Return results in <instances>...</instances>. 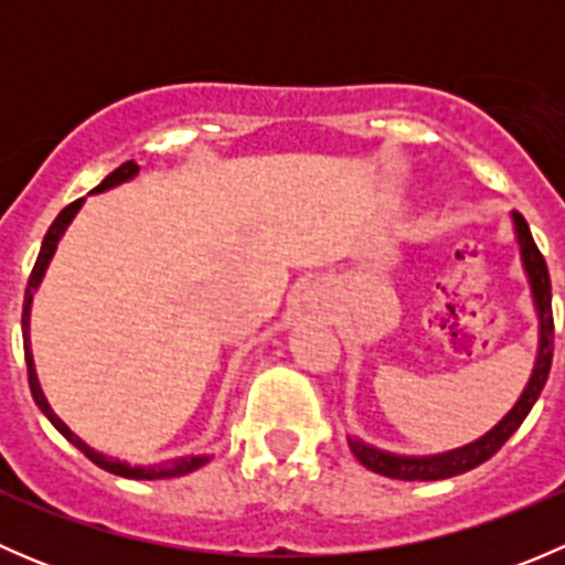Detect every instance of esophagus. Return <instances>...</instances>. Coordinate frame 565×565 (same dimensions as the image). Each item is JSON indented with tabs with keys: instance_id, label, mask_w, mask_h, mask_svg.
<instances>
[{
	"instance_id": "esophagus-1",
	"label": "esophagus",
	"mask_w": 565,
	"mask_h": 565,
	"mask_svg": "<svg viewBox=\"0 0 565 565\" xmlns=\"http://www.w3.org/2000/svg\"><path fill=\"white\" fill-rule=\"evenodd\" d=\"M315 300H317V298H315Z\"/></svg>"
}]
</instances>
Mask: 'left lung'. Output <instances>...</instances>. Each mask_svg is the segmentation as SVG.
<instances>
[{
	"label": "left lung",
	"instance_id": "obj_1",
	"mask_svg": "<svg viewBox=\"0 0 565 565\" xmlns=\"http://www.w3.org/2000/svg\"><path fill=\"white\" fill-rule=\"evenodd\" d=\"M516 230V241H520L522 262H525V270L530 278V289H533L535 311H539V355H535L533 374H530L525 391H522L520 402L511 407V413L500 420L494 429H489L487 435L478 437L470 446H461L457 451L448 454H435V457H398V454L380 451V448L366 446L358 437H350V448L355 454V459L363 467H369L372 472L380 476L398 478V481H440V478L459 476V472L472 470V467L483 465L487 459H492L494 454L503 448V443L520 429L522 420L527 418L530 407L535 404V398L541 396L546 377H550L552 366V350H555V322H552V284H550V270H546V262L541 256L539 246H535L533 235H530L527 221L520 213H511Z\"/></svg>",
	"mask_w": 565,
	"mask_h": 565
}]
</instances>
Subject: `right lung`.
<instances>
[{"instance_id":"right-lung-1","label":"right lung","mask_w":565,"mask_h":565,"mask_svg":"<svg viewBox=\"0 0 565 565\" xmlns=\"http://www.w3.org/2000/svg\"><path fill=\"white\" fill-rule=\"evenodd\" d=\"M136 172H139V167H136L134 161H125L122 167L114 169V172L108 174L106 180L100 182V185L95 188L93 193L108 191V188H114V185H119V182H125V180H130V177H136ZM82 202H84V199H76V202H73V204H67V207L62 210L60 215H56L54 224L49 226V232H45V237H43V246H40V254H38L35 267H32V273H30V284H26V292H24V315H21V330H24V358H26V374H30L32 398H35V404L40 407V413H43L45 418H49L51 424H54V429L60 431V435L65 437L67 443H73V446H76L78 451L84 454V457H87L89 461H95V465H98V467H104V470L114 472V476L136 478V481H158V478L185 476V472H193V470H199V467H202V465H207L210 457H180V459L169 461V465H150V467H130V465H125V461H119V459H108V457H104V454L93 451V448H89L87 443L82 440V437L73 435V431L67 429L65 424H62L60 415H56L54 409H51V404L45 402L43 391H40L38 374H35V361H32V350H30V309H32V295H35V289H38L40 278H43L45 267H49L51 256H54L56 243H60V237L65 235L67 224H71L73 215L78 213V207H82Z\"/></svg>"}]
</instances>
